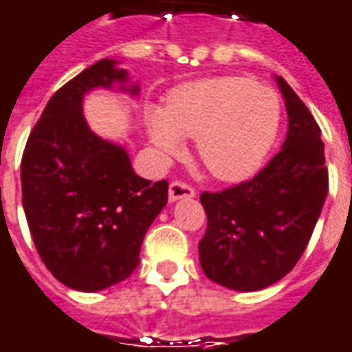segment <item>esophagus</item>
<instances>
[{
    "instance_id": "1",
    "label": "esophagus",
    "mask_w": 352,
    "mask_h": 352,
    "mask_svg": "<svg viewBox=\"0 0 352 352\" xmlns=\"http://www.w3.org/2000/svg\"><path fill=\"white\" fill-rule=\"evenodd\" d=\"M194 196H196V190L184 181H173L169 184V201H177L181 198H194Z\"/></svg>"
}]
</instances>
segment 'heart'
<instances>
[{"instance_id": "heart-1", "label": "heart", "mask_w": 352, "mask_h": 352, "mask_svg": "<svg viewBox=\"0 0 352 352\" xmlns=\"http://www.w3.org/2000/svg\"><path fill=\"white\" fill-rule=\"evenodd\" d=\"M274 91L248 78H211L177 87L166 108L146 112V129L162 154H177L196 137V154L211 175L242 181L261 168L278 135Z\"/></svg>"}]
</instances>
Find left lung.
Segmentation results:
<instances>
[{"instance_id": "obj_1", "label": "left lung", "mask_w": 352, "mask_h": 352, "mask_svg": "<svg viewBox=\"0 0 352 352\" xmlns=\"http://www.w3.org/2000/svg\"><path fill=\"white\" fill-rule=\"evenodd\" d=\"M276 82L287 110L282 151L250 181L200 194L208 215L201 269L238 292L263 289L296 267L328 194L320 127L286 80Z\"/></svg>"}]
</instances>
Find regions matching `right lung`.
Instances as JSON below:
<instances>
[{"mask_svg": "<svg viewBox=\"0 0 352 352\" xmlns=\"http://www.w3.org/2000/svg\"><path fill=\"white\" fill-rule=\"evenodd\" d=\"M125 80L108 58L85 68L49 99L22 154L32 240L51 274L80 292L129 278L142 238L168 204V181L137 175L127 152L97 137L83 118L87 91Z\"/></svg>", "mask_w": 352, "mask_h": 352, "instance_id": "obj_1", "label": "right lung"}]
</instances>
